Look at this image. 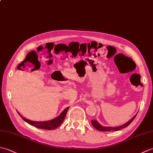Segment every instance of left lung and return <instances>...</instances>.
<instances>
[{
    "label": "left lung",
    "mask_w": 153,
    "mask_h": 153,
    "mask_svg": "<svg viewBox=\"0 0 153 153\" xmlns=\"http://www.w3.org/2000/svg\"><path fill=\"white\" fill-rule=\"evenodd\" d=\"M136 115H137V114L133 117V118L130 120H129V121L124 123V124H123L122 126H120L118 127H106V126H102L100 124V123L97 121L95 120H91V123L92 125L93 126V127L95 128H96L97 130L99 131H118L120 129H123V128H126L127 126H128L130 123L132 122L133 120H134L135 118Z\"/></svg>",
    "instance_id": "8db88e82"
}]
</instances>
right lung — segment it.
I'll list each match as a JSON object with an SVG mask.
<instances>
[{"label":"right lung","instance_id":"obj_1","mask_svg":"<svg viewBox=\"0 0 153 153\" xmlns=\"http://www.w3.org/2000/svg\"><path fill=\"white\" fill-rule=\"evenodd\" d=\"M69 108L70 107H67L66 108H65L63 111L61 112L60 114L58 116H57L56 118H55L51 120H48V121H43V122H36V121H33V120L26 119L25 118H24V117H23L18 112V114L20 116L21 118L24 120L25 122L28 123L29 124L37 128L52 130V129H54L57 128L58 127H59L61 125V123L64 121L65 117H66L67 112L68 109H69Z\"/></svg>","mask_w":153,"mask_h":153}]
</instances>
